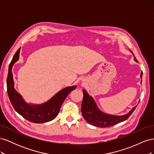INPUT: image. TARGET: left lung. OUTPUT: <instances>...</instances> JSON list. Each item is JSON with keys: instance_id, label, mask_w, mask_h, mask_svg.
I'll use <instances>...</instances> for the list:
<instances>
[{"instance_id": "obj_1", "label": "left lung", "mask_w": 154, "mask_h": 154, "mask_svg": "<svg viewBox=\"0 0 154 154\" xmlns=\"http://www.w3.org/2000/svg\"><path fill=\"white\" fill-rule=\"evenodd\" d=\"M130 53L132 52L130 51ZM134 60L137 62V60L134 57ZM143 72H141L140 77L142 82ZM83 101L81 105V110L83 118L86 122L93 126L97 127L105 128L110 127L116 124L123 122L127 120L132 114L134 110L136 109L137 105L130 110L127 114L122 116H116L102 112L97 106L94 98L88 94L85 89H83Z\"/></svg>"}]
</instances>
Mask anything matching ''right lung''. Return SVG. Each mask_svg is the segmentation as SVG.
I'll return each mask as SVG.
<instances>
[{"label": "right lung", "mask_w": 154, "mask_h": 154, "mask_svg": "<svg viewBox=\"0 0 154 154\" xmlns=\"http://www.w3.org/2000/svg\"><path fill=\"white\" fill-rule=\"evenodd\" d=\"M20 51V48L17 50L9 66L7 78V92L9 98L15 110L29 122L35 123L49 122L58 116L63 102L69 93L75 89L76 85L63 88L44 103H27L14 87L15 83L13 80L12 68L14 63L19 59Z\"/></svg>", "instance_id": "obj_1"}]
</instances>
